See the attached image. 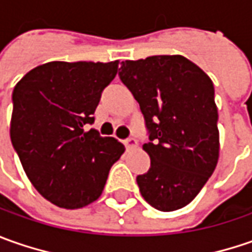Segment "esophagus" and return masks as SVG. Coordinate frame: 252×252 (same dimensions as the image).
Segmentation results:
<instances>
[{
    "instance_id": "esophagus-1",
    "label": "esophagus",
    "mask_w": 252,
    "mask_h": 252,
    "mask_svg": "<svg viewBox=\"0 0 252 252\" xmlns=\"http://www.w3.org/2000/svg\"><path fill=\"white\" fill-rule=\"evenodd\" d=\"M125 146H126V149H134L137 146V140L134 137H127L125 140Z\"/></svg>"
}]
</instances>
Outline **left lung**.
Listing matches in <instances>:
<instances>
[{"mask_svg": "<svg viewBox=\"0 0 252 252\" xmlns=\"http://www.w3.org/2000/svg\"><path fill=\"white\" fill-rule=\"evenodd\" d=\"M119 78L139 102L149 134L143 149L150 168L136 178L141 196L161 212L187 206L219 160L212 80L184 56L122 62Z\"/></svg>", "mask_w": 252, "mask_h": 252, "instance_id": "obj_1", "label": "left lung"}]
</instances>
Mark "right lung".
<instances>
[{"mask_svg":"<svg viewBox=\"0 0 252 252\" xmlns=\"http://www.w3.org/2000/svg\"><path fill=\"white\" fill-rule=\"evenodd\" d=\"M119 62H50L12 92L11 141L36 190L53 205L80 209L101 196L125 146L90 129Z\"/></svg>","mask_w":252,"mask_h":252,"instance_id":"obj_1","label":"right lung"}]
</instances>
